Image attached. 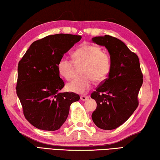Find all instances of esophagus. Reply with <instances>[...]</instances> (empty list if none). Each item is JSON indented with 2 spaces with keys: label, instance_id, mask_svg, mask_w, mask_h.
<instances>
[{
  "label": "esophagus",
  "instance_id": "1",
  "mask_svg": "<svg viewBox=\"0 0 160 160\" xmlns=\"http://www.w3.org/2000/svg\"><path fill=\"white\" fill-rule=\"evenodd\" d=\"M80 98L82 101H85V100H86L87 99H88L89 97H88V96H87V95H81Z\"/></svg>",
  "mask_w": 160,
  "mask_h": 160
}]
</instances>
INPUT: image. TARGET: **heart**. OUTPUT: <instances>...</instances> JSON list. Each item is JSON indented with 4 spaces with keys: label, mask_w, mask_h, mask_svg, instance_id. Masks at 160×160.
Listing matches in <instances>:
<instances>
[{
    "label": "heart",
    "mask_w": 160,
    "mask_h": 160,
    "mask_svg": "<svg viewBox=\"0 0 160 160\" xmlns=\"http://www.w3.org/2000/svg\"><path fill=\"white\" fill-rule=\"evenodd\" d=\"M83 66V77L72 80L67 84L69 91L83 94L91 88L93 80L96 82L106 79L111 68V60L108 53L100 47L91 44H83L73 53V59L62 56L58 62L60 74L67 80L73 79L75 68Z\"/></svg>",
    "instance_id": "heart-1"
}]
</instances>
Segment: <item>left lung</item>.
<instances>
[{
    "instance_id": "left-lung-1",
    "label": "left lung",
    "mask_w": 160,
    "mask_h": 160,
    "mask_svg": "<svg viewBox=\"0 0 160 160\" xmlns=\"http://www.w3.org/2000/svg\"><path fill=\"white\" fill-rule=\"evenodd\" d=\"M92 40L106 47L111 60L108 77L90 95L97 102L92 119L99 128L111 130L122 125L138 107L143 74L137 55L121 40L110 35Z\"/></svg>"
}]
</instances>
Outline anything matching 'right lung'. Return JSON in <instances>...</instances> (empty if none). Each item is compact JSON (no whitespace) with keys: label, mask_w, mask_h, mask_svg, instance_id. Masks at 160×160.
<instances>
[{"label":"right lung","mask_w":160,"mask_h":160,"mask_svg":"<svg viewBox=\"0 0 160 160\" xmlns=\"http://www.w3.org/2000/svg\"><path fill=\"white\" fill-rule=\"evenodd\" d=\"M81 39L70 34L48 35L32 42L19 62L17 94L26 119L36 128L58 130L72 103L79 100L74 92H59L65 83L58 62Z\"/></svg>","instance_id":"right-lung-1"}]
</instances>
